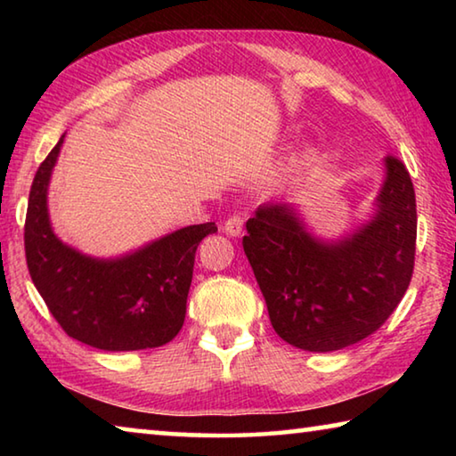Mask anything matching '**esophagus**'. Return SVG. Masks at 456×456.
<instances>
[{"instance_id":"1","label":"esophagus","mask_w":456,"mask_h":456,"mask_svg":"<svg viewBox=\"0 0 456 456\" xmlns=\"http://www.w3.org/2000/svg\"><path fill=\"white\" fill-rule=\"evenodd\" d=\"M223 231H225V233L231 235V237L241 235V231H243V217H241V215H233V217H229L225 221V225H223Z\"/></svg>"}]
</instances>
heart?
<instances>
[{
  "mask_svg": "<svg viewBox=\"0 0 456 456\" xmlns=\"http://www.w3.org/2000/svg\"><path fill=\"white\" fill-rule=\"evenodd\" d=\"M305 159H307V154H302V157L293 159L291 163L285 165V167H283V171H281V175H280V181H288V179H291L293 175H297V173H299V168H302V165L305 163Z\"/></svg>",
  "mask_w": 456,
  "mask_h": 456,
  "instance_id": "b5f03b06",
  "label": "heart"
}]
</instances>
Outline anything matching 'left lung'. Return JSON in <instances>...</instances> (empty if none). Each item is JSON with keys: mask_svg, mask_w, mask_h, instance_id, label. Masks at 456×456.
Masks as SVG:
<instances>
[{"mask_svg": "<svg viewBox=\"0 0 456 456\" xmlns=\"http://www.w3.org/2000/svg\"><path fill=\"white\" fill-rule=\"evenodd\" d=\"M376 213L352 235L322 241L291 203L259 205L243 249L277 336L307 352H334L382 326L411 285L416 197L404 163L384 159Z\"/></svg>", "mask_w": 456, "mask_h": 456, "instance_id": "1", "label": "left lung"}]
</instances>
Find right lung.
<instances>
[{
  "instance_id": "obj_1",
  "label": "right lung",
  "mask_w": 456,
  "mask_h": 456,
  "mask_svg": "<svg viewBox=\"0 0 456 456\" xmlns=\"http://www.w3.org/2000/svg\"><path fill=\"white\" fill-rule=\"evenodd\" d=\"M64 134L29 191L26 261L36 289L68 336L108 352L159 348L179 334L199 243L215 223L189 225L114 259L61 243L48 215V184Z\"/></svg>"
}]
</instances>
